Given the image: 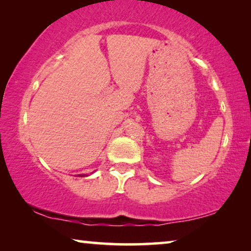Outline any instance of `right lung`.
<instances>
[{
	"instance_id": "1",
	"label": "right lung",
	"mask_w": 251,
	"mask_h": 251,
	"mask_svg": "<svg viewBox=\"0 0 251 251\" xmlns=\"http://www.w3.org/2000/svg\"><path fill=\"white\" fill-rule=\"evenodd\" d=\"M88 175H86V174H80V175H78V177H86Z\"/></svg>"
}]
</instances>
